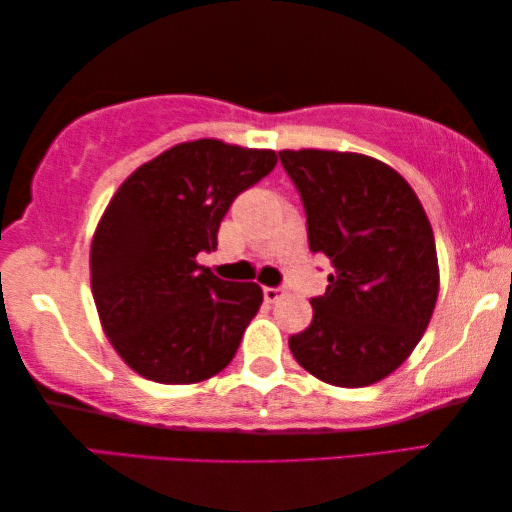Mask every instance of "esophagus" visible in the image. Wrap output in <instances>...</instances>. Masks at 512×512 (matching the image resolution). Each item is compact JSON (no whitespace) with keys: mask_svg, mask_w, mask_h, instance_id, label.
Here are the masks:
<instances>
[{"mask_svg":"<svg viewBox=\"0 0 512 512\" xmlns=\"http://www.w3.org/2000/svg\"><path fill=\"white\" fill-rule=\"evenodd\" d=\"M263 297H265V302H270V304L279 302L281 297H283V288H270V286H265V288H263Z\"/></svg>","mask_w":512,"mask_h":512,"instance_id":"obj_1","label":"esophagus"}]
</instances>
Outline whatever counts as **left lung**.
<instances>
[{"label":"left lung","instance_id":"1","mask_svg":"<svg viewBox=\"0 0 512 512\" xmlns=\"http://www.w3.org/2000/svg\"><path fill=\"white\" fill-rule=\"evenodd\" d=\"M302 196L313 254L334 265L313 320L288 338L304 371L334 387H368L403 364L435 311V235L407 180L375 157L281 151Z\"/></svg>","mask_w":512,"mask_h":512}]
</instances>
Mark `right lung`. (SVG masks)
Returning <instances> with one entry per match:
<instances>
[{"label":"right lung","instance_id":"1","mask_svg":"<svg viewBox=\"0 0 512 512\" xmlns=\"http://www.w3.org/2000/svg\"><path fill=\"white\" fill-rule=\"evenodd\" d=\"M274 164V151L185 141L112 196L91 242V290L109 343L141 377L194 384L231 364L263 290L215 277L196 256L217 249L235 196Z\"/></svg>","mask_w":512,"mask_h":512}]
</instances>
